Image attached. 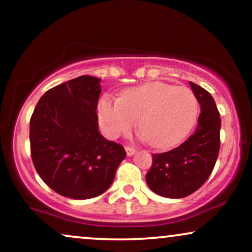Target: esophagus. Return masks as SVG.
<instances>
[{"instance_id":"obj_1","label":"esophagus","mask_w":252,"mask_h":252,"mask_svg":"<svg viewBox=\"0 0 252 252\" xmlns=\"http://www.w3.org/2000/svg\"><path fill=\"white\" fill-rule=\"evenodd\" d=\"M126 155L131 156L136 153V148H135V147H131V146H126Z\"/></svg>"}]
</instances>
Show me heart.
<instances>
[{"label": "heart", "mask_w": 252, "mask_h": 252, "mask_svg": "<svg viewBox=\"0 0 252 252\" xmlns=\"http://www.w3.org/2000/svg\"><path fill=\"white\" fill-rule=\"evenodd\" d=\"M198 109L190 89L152 82L126 90L120 99L103 97L98 117L104 134L111 138L128 132L137 117L143 137L156 148H168L189 134Z\"/></svg>", "instance_id": "heart-1"}]
</instances>
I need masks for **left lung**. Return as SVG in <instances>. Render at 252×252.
Masks as SVG:
<instances>
[{"label":"left lung","mask_w":252,"mask_h":252,"mask_svg":"<svg viewBox=\"0 0 252 252\" xmlns=\"http://www.w3.org/2000/svg\"><path fill=\"white\" fill-rule=\"evenodd\" d=\"M200 104L198 124L192 135L176 148L153 154L146 175L147 185L156 194L178 199L199 189L212 173L220 149V114L210 92L189 82Z\"/></svg>","instance_id":"obj_1"}]
</instances>
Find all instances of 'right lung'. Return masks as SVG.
Listing matches in <instances>:
<instances>
[{
	"mask_svg": "<svg viewBox=\"0 0 252 252\" xmlns=\"http://www.w3.org/2000/svg\"><path fill=\"white\" fill-rule=\"evenodd\" d=\"M99 82L80 76L54 86L31 117V155L37 174L54 192L71 199L105 192L126 156L123 146L98 130Z\"/></svg>",
	"mask_w": 252,
	"mask_h": 252,
	"instance_id": "add662e5",
	"label": "right lung"
}]
</instances>
